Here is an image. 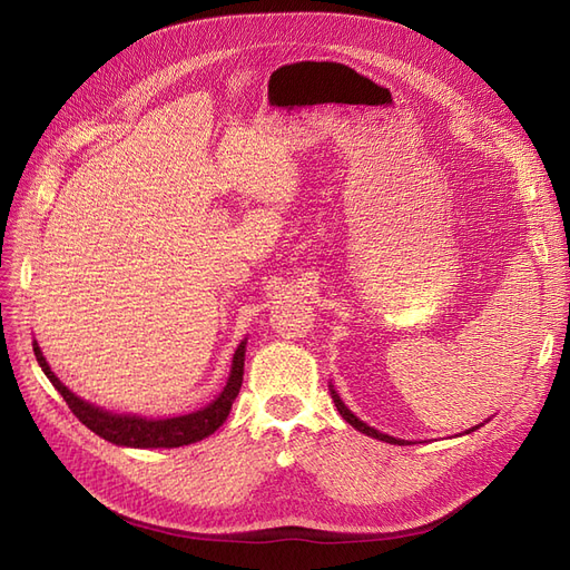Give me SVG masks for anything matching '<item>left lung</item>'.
<instances>
[{
  "label": "left lung",
  "instance_id": "left-lung-1",
  "mask_svg": "<svg viewBox=\"0 0 570 570\" xmlns=\"http://www.w3.org/2000/svg\"><path fill=\"white\" fill-rule=\"evenodd\" d=\"M331 394H333V402H335V406H337V411H340V416L347 421L350 425H354L358 433H364V435H371V438H375V440H383V442H390V444H404V440H396V438H390V435H385V433H381V430H375V428H371V425H366L364 421L361 419H356L354 413L344 406V402L340 400V394L333 390V385H331ZM475 430V428H473ZM471 433V430H469Z\"/></svg>",
  "mask_w": 570,
  "mask_h": 570
}]
</instances>
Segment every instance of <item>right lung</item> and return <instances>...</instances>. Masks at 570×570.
Instances as JSON below:
<instances>
[{
    "label": "right lung",
    "mask_w": 570,
    "mask_h": 570,
    "mask_svg": "<svg viewBox=\"0 0 570 570\" xmlns=\"http://www.w3.org/2000/svg\"><path fill=\"white\" fill-rule=\"evenodd\" d=\"M245 344L247 340L237 344V350L233 354V368L228 375V383L209 406H204L195 413H185V416L161 419V421H149L142 416H124V413H111L80 400L78 394H73L55 373H51L49 364L42 356V350L38 347V342H32V352H36L38 364L51 381V385L59 390L68 409L73 411V416L82 425H88L95 435L105 438L118 446H137V450H161V446H168L170 450V446L193 444L209 438L223 425V421L228 419L235 396L239 394V387H243Z\"/></svg>",
    "instance_id": "right-lung-1"
}]
</instances>
